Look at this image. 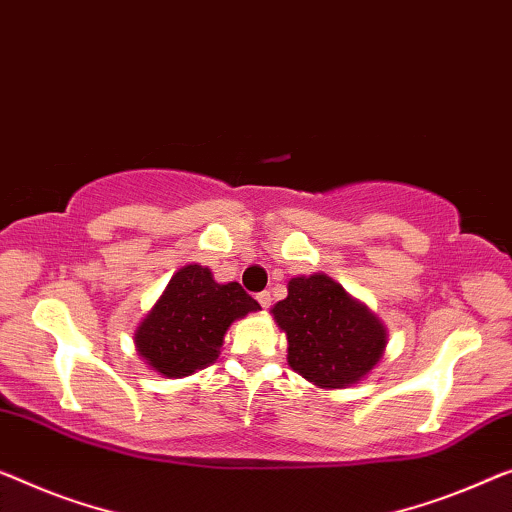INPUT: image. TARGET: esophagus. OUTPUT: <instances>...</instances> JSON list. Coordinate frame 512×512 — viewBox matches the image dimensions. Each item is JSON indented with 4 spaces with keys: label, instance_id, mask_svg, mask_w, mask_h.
Segmentation results:
<instances>
[{
    "label": "esophagus",
    "instance_id": "obj_1",
    "mask_svg": "<svg viewBox=\"0 0 512 512\" xmlns=\"http://www.w3.org/2000/svg\"><path fill=\"white\" fill-rule=\"evenodd\" d=\"M257 301H259V305H262V308H269L271 305V292H259L257 294Z\"/></svg>",
    "mask_w": 512,
    "mask_h": 512
}]
</instances>
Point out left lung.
Returning <instances> with one entry per match:
<instances>
[{
	"instance_id": "1",
	"label": "left lung",
	"mask_w": 512,
	"mask_h": 512,
	"mask_svg": "<svg viewBox=\"0 0 512 512\" xmlns=\"http://www.w3.org/2000/svg\"><path fill=\"white\" fill-rule=\"evenodd\" d=\"M287 335V363L319 388H345L379 363L388 333L368 305L324 273L292 278L271 308Z\"/></svg>"
}]
</instances>
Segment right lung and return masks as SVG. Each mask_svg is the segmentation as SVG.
Wrapping results in <instances>:
<instances>
[{
	"label": "right lung",
	"mask_w": 512,
	"mask_h": 512,
	"mask_svg": "<svg viewBox=\"0 0 512 512\" xmlns=\"http://www.w3.org/2000/svg\"><path fill=\"white\" fill-rule=\"evenodd\" d=\"M255 310L239 282L220 285L207 266L188 264L137 326V354L167 379L188 377L216 361L230 324Z\"/></svg>",
	"instance_id": "1"
}]
</instances>
